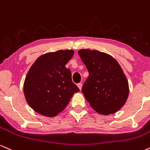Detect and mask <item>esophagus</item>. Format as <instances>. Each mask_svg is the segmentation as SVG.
<instances>
[{
	"instance_id": "1",
	"label": "esophagus",
	"mask_w": 150,
	"mask_h": 150,
	"mask_svg": "<svg viewBox=\"0 0 150 150\" xmlns=\"http://www.w3.org/2000/svg\"><path fill=\"white\" fill-rule=\"evenodd\" d=\"M77 86H78L79 89L81 90V88H82V83H79L77 84Z\"/></svg>"
}]
</instances>
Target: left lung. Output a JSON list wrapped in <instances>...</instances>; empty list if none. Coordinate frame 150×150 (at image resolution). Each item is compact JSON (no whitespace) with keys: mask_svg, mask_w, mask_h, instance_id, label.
<instances>
[{"mask_svg":"<svg viewBox=\"0 0 150 150\" xmlns=\"http://www.w3.org/2000/svg\"><path fill=\"white\" fill-rule=\"evenodd\" d=\"M78 53L89 73L82 87L86 99L98 113L109 115L117 112L126 103L129 93L121 66L105 52L81 49Z\"/></svg>","mask_w":150,"mask_h":150,"instance_id":"left-lung-1","label":"left lung"}]
</instances>
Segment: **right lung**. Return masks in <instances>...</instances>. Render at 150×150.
Here are the masks:
<instances>
[{
	"label": "right lung",
	"instance_id": "1",
	"mask_svg": "<svg viewBox=\"0 0 150 150\" xmlns=\"http://www.w3.org/2000/svg\"><path fill=\"white\" fill-rule=\"evenodd\" d=\"M74 50H58L40 56L28 71L24 83V96L35 112L47 117L61 112L79 88L71 80L65 65Z\"/></svg>",
	"mask_w": 150,
	"mask_h": 150
}]
</instances>
